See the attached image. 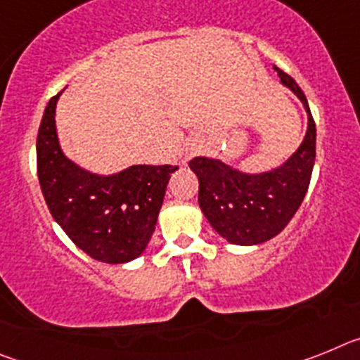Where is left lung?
<instances>
[{
  "label": "left lung",
  "instance_id": "1",
  "mask_svg": "<svg viewBox=\"0 0 360 360\" xmlns=\"http://www.w3.org/2000/svg\"><path fill=\"white\" fill-rule=\"evenodd\" d=\"M307 111V133L297 149L278 167L247 173L218 158L196 157L189 167L198 176V203L211 227L234 245H259L287 227L308 191L316 160V122L297 82L276 68Z\"/></svg>",
  "mask_w": 360,
  "mask_h": 360
}]
</instances>
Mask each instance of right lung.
<instances>
[{"label":"right lung","instance_id":"right-lung-1","mask_svg":"<svg viewBox=\"0 0 360 360\" xmlns=\"http://www.w3.org/2000/svg\"><path fill=\"white\" fill-rule=\"evenodd\" d=\"M44 108L37 133V176L53 219L97 262L120 265L141 256L151 240L171 173L178 165L135 164L117 173L88 171L65 155L56 106Z\"/></svg>","mask_w":360,"mask_h":360}]
</instances>
